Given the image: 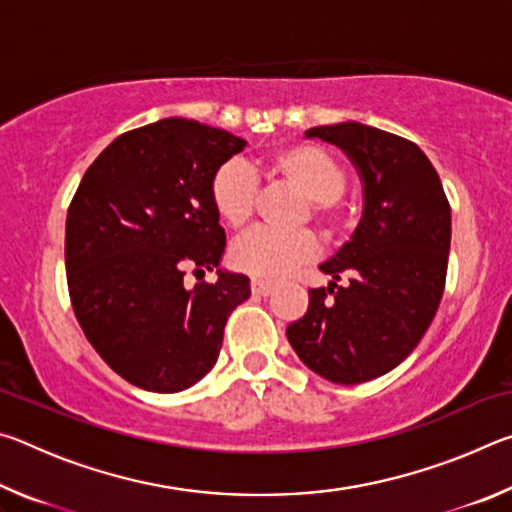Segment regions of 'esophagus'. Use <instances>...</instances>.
I'll list each match as a JSON object with an SVG mask.
<instances>
[{
	"label": "esophagus",
	"mask_w": 512,
	"mask_h": 512,
	"mask_svg": "<svg viewBox=\"0 0 512 512\" xmlns=\"http://www.w3.org/2000/svg\"><path fill=\"white\" fill-rule=\"evenodd\" d=\"M250 291H253L255 296H268V293H273V284L253 280V282H250Z\"/></svg>",
	"instance_id": "1"
}]
</instances>
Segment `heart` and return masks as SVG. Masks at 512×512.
Wrapping results in <instances>:
<instances>
[{
    "label": "heart",
    "mask_w": 512,
    "mask_h": 512,
    "mask_svg": "<svg viewBox=\"0 0 512 512\" xmlns=\"http://www.w3.org/2000/svg\"><path fill=\"white\" fill-rule=\"evenodd\" d=\"M271 178L296 189L307 198L305 219L314 221L325 235H339L348 225V207L343 192L348 187V169L323 146L296 142L280 146L264 158ZM210 205L219 221L230 230H244L253 219L257 203V180L244 164L223 162L210 178ZM318 241L311 232L257 230L230 248V266L259 282H277L291 275L300 264L314 259Z\"/></svg>",
    "instance_id": "obj_1"
}]
</instances>
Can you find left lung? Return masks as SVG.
<instances>
[{
  "label": "left lung",
  "instance_id": "obj_1",
  "mask_svg": "<svg viewBox=\"0 0 512 512\" xmlns=\"http://www.w3.org/2000/svg\"><path fill=\"white\" fill-rule=\"evenodd\" d=\"M305 135L348 153L363 180V216L348 244L320 264L334 282L309 289L307 314L287 327V339L316 375L361 384L400 366L436 316L452 207L438 171L411 140L359 121Z\"/></svg>",
  "mask_w": 512,
  "mask_h": 512
}]
</instances>
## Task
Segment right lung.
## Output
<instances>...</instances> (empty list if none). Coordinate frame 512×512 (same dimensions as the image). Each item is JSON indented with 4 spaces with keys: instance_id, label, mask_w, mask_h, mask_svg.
<instances>
[{
    "instance_id": "1",
    "label": "right lung",
    "mask_w": 512,
    "mask_h": 512,
    "mask_svg": "<svg viewBox=\"0 0 512 512\" xmlns=\"http://www.w3.org/2000/svg\"><path fill=\"white\" fill-rule=\"evenodd\" d=\"M246 140L194 119L169 117L119 135L69 203L65 271L85 339L128 384L178 393L214 368L225 320L250 280L214 271L225 232L210 178Z\"/></svg>"
}]
</instances>
